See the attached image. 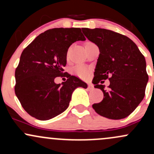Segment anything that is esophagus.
Masks as SVG:
<instances>
[{"mask_svg":"<svg viewBox=\"0 0 154 154\" xmlns=\"http://www.w3.org/2000/svg\"><path fill=\"white\" fill-rule=\"evenodd\" d=\"M88 88L89 90H93V89H94V86H93L92 84H89V85H88Z\"/></svg>","mask_w":154,"mask_h":154,"instance_id":"esophagus-1","label":"esophagus"}]
</instances>
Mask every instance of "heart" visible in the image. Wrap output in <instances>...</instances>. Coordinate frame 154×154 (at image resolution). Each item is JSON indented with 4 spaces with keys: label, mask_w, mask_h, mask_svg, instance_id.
Masks as SVG:
<instances>
[{
    "label": "heart",
    "mask_w": 154,
    "mask_h": 154,
    "mask_svg": "<svg viewBox=\"0 0 154 154\" xmlns=\"http://www.w3.org/2000/svg\"><path fill=\"white\" fill-rule=\"evenodd\" d=\"M92 43H91V42H87L85 44V46ZM75 72L76 75L78 76L79 77H80V78L86 79L88 77V75H89L90 71L87 67L84 66H77L75 67Z\"/></svg>",
    "instance_id": "1"
}]
</instances>
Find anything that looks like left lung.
Segmentation results:
<instances>
[{"label":"left lung","mask_w":154,"mask_h":154,"mask_svg":"<svg viewBox=\"0 0 154 154\" xmlns=\"http://www.w3.org/2000/svg\"><path fill=\"white\" fill-rule=\"evenodd\" d=\"M86 38L100 51L93 84L103 93V99L93 105L95 112L111 119L130 115L145 96L148 75L144 56L125 35L109 29L82 28ZM109 79L107 90L102 84Z\"/></svg>","instance_id":"left-lung-1"}]
</instances>
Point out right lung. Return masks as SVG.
<instances>
[{"label":"right lung","instance_id":"add662e5","mask_svg":"<svg viewBox=\"0 0 154 154\" xmlns=\"http://www.w3.org/2000/svg\"><path fill=\"white\" fill-rule=\"evenodd\" d=\"M85 40L80 28H54L39 35L22 51L15 71V93L23 109L40 120H48L68 108L77 88H87L78 77L63 72L68 48ZM57 76H66L63 85Z\"/></svg>","mask_w":154,"mask_h":154}]
</instances>
